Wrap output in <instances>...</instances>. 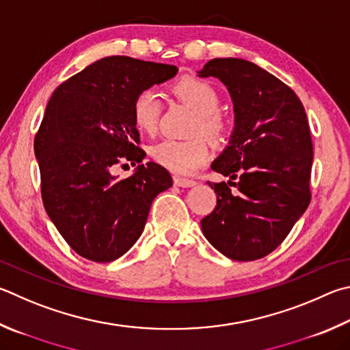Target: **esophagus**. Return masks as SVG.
I'll return each instance as SVG.
<instances>
[{
	"label": "esophagus",
	"instance_id": "esophagus-1",
	"mask_svg": "<svg viewBox=\"0 0 350 350\" xmlns=\"http://www.w3.org/2000/svg\"><path fill=\"white\" fill-rule=\"evenodd\" d=\"M173 182L176 187H182V188H188V187H194L196 182L191 179H185V177H180V176H174L173 177Z\"/></svg>",
	"mask_w": 350,
	"mask_h": 350
}]
</instances>
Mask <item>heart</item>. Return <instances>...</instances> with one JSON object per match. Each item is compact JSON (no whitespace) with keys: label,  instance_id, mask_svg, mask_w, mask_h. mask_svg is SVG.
I'll use <instances>...</instances> for the list:
<instances>
[{"label":"heart","instance_id":"1","mask_svg":"<svg viewBox=\"0 0 350 350\" xmlns=\"http://www.w3.org/2000/svg\"><path fill=\"white\" fill-rule=\"evenodd\" d=\"M173 92L177 98L188 104L197 113L194 133H205L213 141H224L228 133V120L221 113L220 94L208 81L187 76L177 81ZM161 94L153 87L139 92L131 105L133 122L141 131L153 133L161 118ZM150 156L156 163L173 173L189 174L205 165L209 159V145L203 136L189 141L163 139L150 148Z\"/></svg>","mask_w":350,"mask_h":350}]
</instances>
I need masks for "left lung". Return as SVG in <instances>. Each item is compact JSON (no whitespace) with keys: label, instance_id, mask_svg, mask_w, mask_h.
<instances>
[{"label":"left lung","instance_id":"8db88e82","mask_svg":"<svg viewBox=\"0 0 350 350\" xmlns=\"http://www.w3.org/2000/svg\"><path fill=\"white\" fill-rule=\"evenodd\" d=\"M199 76L224 82L236 111L230 145L211 168L230 176L237 191L208 182L217 205L200 220L203 236L224 256L252 262L280 246L309 206L314 151L306 111L291 87L250 61L215 58Z\"/></svg>","mask_w":350,"mask_h":350}]
</instances>
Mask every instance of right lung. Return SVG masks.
<instances>
[{
    "label": "right lung",
    "instance_id": "add662e5",
    "mask_svg": "<svg viewBox=\"0 0 350 350\" xmlns=\"http://www.w3.org/2000/svg\"><path fill=\"white\" fill-rule=\"evenodd\" d=\"M177 73V67L109 56L62 82L35 136L44 208L81 257L109 263L141 236L154 197L173 185L154 162L116 179L113 168L141 163L131 116L136 94Z\"/></svg>",
    "mask_w": 350,
    "mask_h": 350
}]
</instances>
